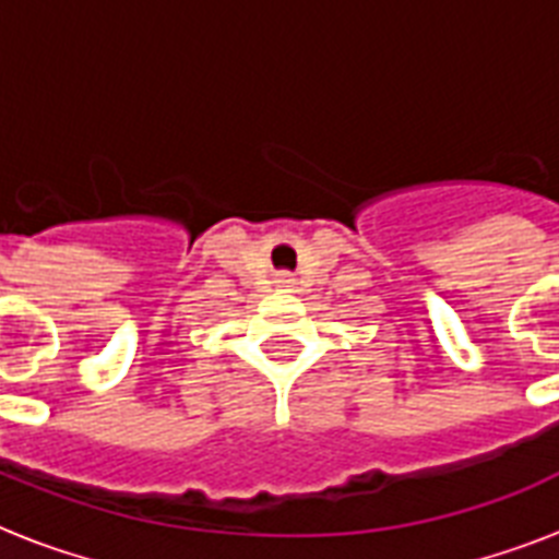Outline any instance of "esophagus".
Wrapping results in <instances>:
<instances>
[{
  "instance_id": "34e87169",
  "label": "esophagus",
  "mask_w": 559,
  "mask_h": 559,
  "mask_svg": "<svg viewBox=\"0 0 559 559\" xmlns=\"http://www.w3.org/2000/svg\"><path fill=\"white\" fill-rule=\"evenodd\" d=\"M275 287L284 289V293L296 289V278H293V272H278V275H275Z\"/></svg>"
}]
</instances>
